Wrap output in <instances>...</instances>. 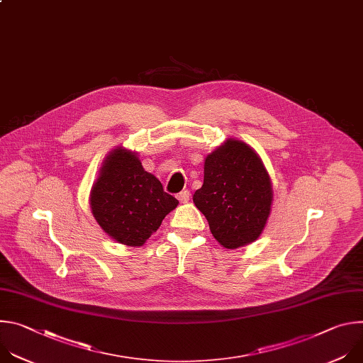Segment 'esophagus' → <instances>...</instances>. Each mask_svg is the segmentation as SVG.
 I'll list each match as a JSON object with an SVG mask.
<instances>
[{"instance_id":"34e87169","label":"esophagus","mask_w":363,"mask_h":363,"mask_svg":"<svg viewBox=\"0 0 363 363\" xmlns=\"http://www.w3.org/2000/svg\"><path fill=\"white\" fill-rule=\"evenodd\" d=\"M189 196H191V194H189V191H188V189L181 191V192L178 194V199H179V202H182V203L188 202V201H189Z\"/></svg>"}]
</instances>
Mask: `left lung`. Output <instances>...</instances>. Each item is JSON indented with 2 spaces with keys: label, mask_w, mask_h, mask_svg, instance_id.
Wrapping results in <instances>:
<instances>
[{
  "label": "left lung",
  "mask_w": 363,
  "mask_h": 363,
  "mask_svg": "<svg viewBox=\"0 0 363 363\" xmlns=\"http://www.w3.org/2000/svg\"><path fill=\"white\" fill-rule=\"evenodd\" d=\"M192 199L214 238L225 248H238L264 230L273 191L258 155L244 142L230 139L205 158L203 184Z\"/></svg>",
  "instance_id": "left-lung-1"
}]
</instances>
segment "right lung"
<instances>
[{
    "label": "right lung",
    "instance_id": "obj_1",
    "mask_svg": "<svg viewBox=\"0 0 363 363\" xmlns=\"http://www.w3.org/2000/svg\"><path fill=\"white\" fill-rule=\"evenodd\" d=\"M178 205L135 153L111 152L91 188V213L106 234L125 245H142Z\"/></svg>",
    "mask_w": 363,
    "mask_h": 363
}]
</instances>
